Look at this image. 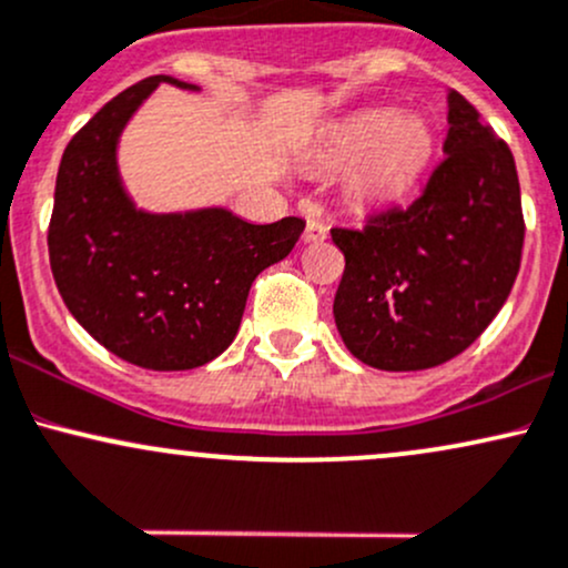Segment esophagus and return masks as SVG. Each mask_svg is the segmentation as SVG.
<instances>
[{"label":"esophagus","mask_w":568,"mask_h":568,"mask_svg":"<svg viewBox=\"0 0 568 568\" xmlns=\"http://www.w3.org/2000/svg\"><path fill=\"white\" fill-rule=\"evenodd\" d=\"M324 239H327V227H324L322 222L308 220V225H305L303 231V244H322Z\"/></svg>","instance_id":"34e87169"}]
</instances>
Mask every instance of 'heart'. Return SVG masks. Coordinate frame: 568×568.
Here are the masks:
<instances>
[{
    "instance_id": "b5f03b06",
    "label": "heart",
    "mask_w": 568,
    "mask_h": 568,
    "mask_svg": "<svg viewBox=\"0 0 568 568\" xmlns=\"http://www.w3.org/2000/svg\"><path fill=\"white\" fill-rule=\"evenodd\" d=\"M435 136L416 114L369 110L346 120L329 139L324 163L352 171L348 190L365 206L405 199L429 165Z\"/></svg>"
}]
</instances>
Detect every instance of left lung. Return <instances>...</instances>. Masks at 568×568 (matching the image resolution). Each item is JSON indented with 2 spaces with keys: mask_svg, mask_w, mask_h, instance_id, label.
<instances>
[{
  "mask_svg": "<svg viewBox=\"0 0 568 568\" xmlns=\"http://www.w3.org/2000/svg\"><path fill=\"white\" fill-rule=\"evenodd\" d=\"M443 152L410 206L388 209L362 231H333L346 257L335 327L375 369L454 359L494 322L518 276L524 212L513 152L456 91Z\"/></svg>",
  "mask_w": 568,
  "mask_h": 568,
  "instance_id": "1",
  "label": "left lung"
}]
</instances>
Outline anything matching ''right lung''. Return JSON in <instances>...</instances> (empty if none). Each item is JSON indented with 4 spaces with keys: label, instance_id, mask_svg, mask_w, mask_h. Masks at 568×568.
I'll return each mask as SVG.
<instances>
[{
    "label": "right lung",
    "instance_id": "1",
    "mask_svg": "<svg viewBox=\"0 0 568 568\" xmlns=\"http://www.w3.org/2000/svg\"><path fill=\"white\" fill-rule=\"evenodd\" d=\"M158 85L201 91L171 74L146 78L63 150L50 267L72 316L114 356L144 369H193L231 346L252 282L292 252L305 222L254 225L227 206H139L120 174V139Z\"/></svg>",
    "mask_w": 568,
    "mask_h": 568
}]
</instances>
